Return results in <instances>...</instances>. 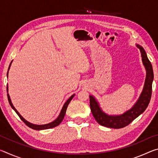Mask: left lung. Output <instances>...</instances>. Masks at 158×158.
<instances>
[{"label":"left lung","mask_w":158,"mask_h":158,"mask_svg":"<svg viewBox=\"0 0 158 158\" xmlns=\"http://www.w3.org/2000/svg\"><path fill=\"white\" fill-rule=\"evenodd\" d=\"M137 46L140 49L143 63L146 69V78L143 91L137 103L134 105L133 107L120 116H109L101 110L95 99L91 95L89 96L90 107L93 116L95 118L96 121L102 126L114 128V129H119V128L127 126L146 110L150 102V100H151L152 95V83L153 81V67L147 57L143 48L138 44Z\"/></svg>","instance_id":"1"}]
</instances>
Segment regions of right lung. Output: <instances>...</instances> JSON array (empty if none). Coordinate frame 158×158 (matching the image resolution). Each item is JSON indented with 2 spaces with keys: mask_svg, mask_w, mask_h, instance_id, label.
<instances>
[{
  "mask_svg": "<svg viewBox=\"0 0 158 158\" xmlns=\"http://www.w3.org/2000/svg\"><path fill=\"white\" fill-rule=\"evenodd\" d=\"M12 62L10 63V64L8 70H9L10 67V65H11ZM7 74H8V73H7ZM7 90H8V87H7ZM74 96V95H72L71 97L69 98L68 100H67L66 102H65V104H64V105H63V108H62V110H61L60 113V114H59V116H58V117L55 120V121H53V122L50 123H48V124H46V125H34V124L31 123H29V122H28V121H26V120H25L24 118H23L22 116H21V115L19 114V112L17 111V109H16L14 107V106H13L12 102H11V100H10V95H9L8 93H7V98H8V101H9L10 105V106H11V107L15 111L16 113L17 114L18 116H19L20 119H21V121H22L23 123H25L26 125H27L28 127H31V128H32V129H33V130H37L49 129V128H53V127H56L57 125H59V124L60 123L62 122L63 119L64 118V116H65V112H66V110H67V108H68V105H69V103L70 102V101L72 100V99L73 98Z\"/></svg>",
  "mask_w": 158,
  "mask_h": 158,
  "instance_id": "obj_1",
  "label": "right lung"
}]
</instances>
